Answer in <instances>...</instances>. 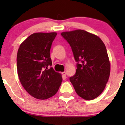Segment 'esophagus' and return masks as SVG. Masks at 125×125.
I'll use <instances>...</instances> for the list:
<instances>
[{
  "label": "esophagus",
  "mask_w": 125,
  "mask_h": 125,
  "mask_svg": "<svg viewBox=\"0 0 125 125\" xmlns=\"http://www.w3.org/2000/svg\"><path fill=\"white\" fill-rule=\"evenodd\" d=\"M62 74L63 75V76H66V72H63V73H62Z\"/></svg>",
  "instance_id": "1"
}]
</instances>
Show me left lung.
<instances>
[{
  "label": "left lung",
  "mask_w": 125,
  "mask_h": 125,
  "mask_svg": "<svg viewBox=\"0 0 125 125\" xmlns=\"http://www.w3.org/2000/svg\"><path fill=\"white\" fill-rule=\"evenodd\" d=\"M71 47L76 61V73L70 80L77 94L85 100L95 99L102 94L110 74L106 48L98 36L77 30L61 33Z\"/></svg>",
  "instance_id": "left-lung-1"
}]
</instances>
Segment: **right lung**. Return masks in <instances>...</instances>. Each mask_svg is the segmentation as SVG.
<instances>
[{"instance_id":"add662e5","label":"right lung","mask_w":125,"mask_h":125,"mask_svg":"<svg viewBox=\"0 0 125 125\" xmlns=\"http://www.w3.org/2000/svg\"><path fill=\"white\" fill-rule=\"evenodd\" d=\"M56 32H36L20 45L17 55L19 78L25 90L40 100L54 95L62 82V75L52 67L51 45Z\"/></svg>"}]
</instances>
